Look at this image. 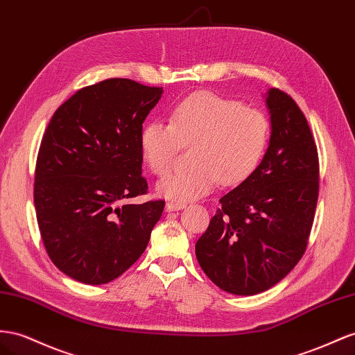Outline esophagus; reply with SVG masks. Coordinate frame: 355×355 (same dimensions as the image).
<instances>
[{
    "label": "esophagus",
    "mask_w": 355,
    "mask_h": 355,
    "mask_svg": "<svg viewBox=\"0 0 355 355\" xmlns=\"http://www.w3.org/2000/svg\"><path fill=\"white\" fill-rule=\"evenodd\" d=\"M185 207V203H179V201H167L166 210L167 212H173V210H180Z\"/></svg>",
    "instance_id": "34e87169"
}]
</instances>
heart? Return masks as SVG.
<instances>
[{"label": "heart", "mask_w": 355, "mask_h": 355, "mask_svg": "<svg viewBox=\"0 0 355 355\" xmlns=\"http://www.w3.org/2000/svg\"><path fill=\"white\" fill-rule=\"evenodd\" d=\"M269 121L257 109L212 94L180 103L168 123L150 121L140 132V154L146 167L161 175L180 146L188 150L189 167L170 171L157 193L171 201L203 197L216 185L243 179L261 159L269 140Z\"/></svg>", "instance_id": "obj_1"}]
</instances>
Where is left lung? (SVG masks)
<instances>
[{"instance_id": "obj_1", "label": "left lung", "mask_w": 355, "mask_h": 355, "mask_svg": "<svg viewBox=\"0 0 355 355\" xmlns=\"http://www.w3.org/2000/svg\"><path fill=\"white\" fill-rule=\"evenodd\" d=\"M270 140L251 173L219 197L196 243L201 269L219 288L254 295L272 288L302 258L318 200V152L304 114L285 92L264 94Z\"/></svg>"}]
</instances>
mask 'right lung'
Returning a JSON list of instances; mask_svg holds the SVG:
<instances>
[{
  "label": "right lung",
  "instance_id": "1",
  "mask_svg": "<svg viewBox=\"0 0 355 355\" xmlns=\"http://www.w3.org/2000/svg\"><path fill=\"white\" fill-rule=\"evenodd\" d=\"M162 88L107 79L76 92L53 113L38 150L37 223L58 269L88 285L113 281L145 252L164 201L146 193L140 132Z\"/></svg>",
  "mask_w": 355,
  "mask_h": 355
}]
</instances>
